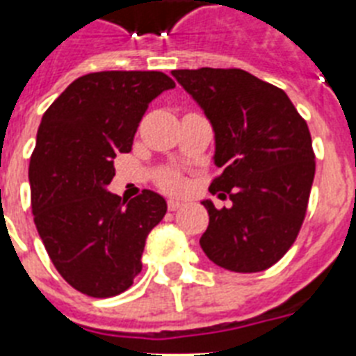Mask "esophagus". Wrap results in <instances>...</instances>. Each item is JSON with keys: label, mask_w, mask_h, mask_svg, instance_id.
Wrapping results in <instances>:
<instances>
[{"label": "esophagus", "mask_w": 356, "mask_h": 356, "mask_svg": "<svg viewBox=\"0 0 356 356\" xmlns=\"http://www.w3.org/2000/svg\"><path fill=\"white\" fill-rule=\"evenodd\" d=\"M181 207H183V201H179V200H170L168 201V209H170V211H179V209H181Z\"/></svg>", "instance_id": "1"}]
</instances>
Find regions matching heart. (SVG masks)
I'll list each match as a JSON object with an SVG mask.
<instances>
[{"label": "heart", "mask_w": 356, "mask_h": 356, "mask_svg": "<svg viewBox=\"0 0 356 356\" xmlns=\"http://www.w3.org/2000/svg\"><path fill=\"white\" fill-rule=\"evenodd\" d=\"M156 183H159V186L162 190H166V192H181L184 188V177L181 175V172L172 170V168L162 170L159 173V177H156Z\"/></svg>", "instance_id": "heart-1"}]
</instances>
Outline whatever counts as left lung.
Wrapping results in <instances>:
<instances>
[{"label": "left lung", "instance_id": "obj_1", "mask_svg": "<svg viewBox=\"0 0 356 356\" xmlns=\"http://www.w3.org/2000/svg\"><path fill=\"white\" fill-rule=\"evenodd\" d=\"M212 123L211 192L233 205L209 211L201 249L236 273L264 271L284 257L303 225L316 162L309 125L284 90L238 68L173 70Z\"/></svg>", "mask_w": 356, "mask_h": 356}]
</instances>
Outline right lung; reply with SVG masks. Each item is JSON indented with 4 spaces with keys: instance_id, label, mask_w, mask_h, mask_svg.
Segmentation results:
<instances>
[{
    "instance_id": "1",
    "label": "right lung",
    "mask_w": 356,
    "mask_h": 356,
    "mask_svg": "<svg viewBox=\"0 0 356 356\" xmlns=\"http://www.w3.org/2000/svg\"><path fill=\"white\" fill-rule=\"evenodd\" d=\"M173 86L162 72H96L75 79L42 116L29 162L36 231L64 281L90 298L133 284L145 238L168 211L151 190L127 201L107 186L149 103Z\"/></svg>"
}]
</instances>
